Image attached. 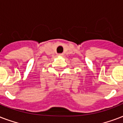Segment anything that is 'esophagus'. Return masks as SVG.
Masks as SVG:
<instances>
[{
    "mask_svg": "<svg viewBox=\"0 0 123 123\" xmlns=\"http://www.w3.org/2000/svg\"><path fill=\"white\" fill-rule=\"evenodd\" d=\"M58 56H62L63 55H62V54H59Z\"/></svg>",
    "mask_w": 123,
    "mask_h": 123,
    "instance_id": "obj_1",
    "label": "esophagus"
}]
</instances>
